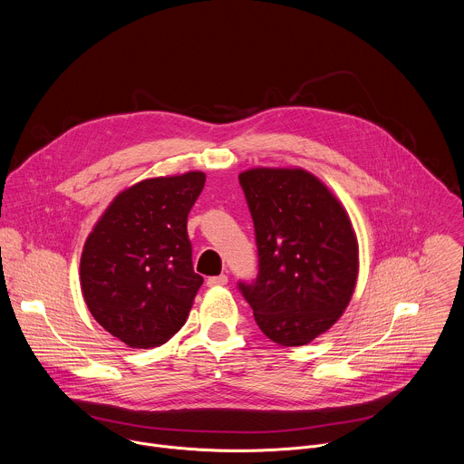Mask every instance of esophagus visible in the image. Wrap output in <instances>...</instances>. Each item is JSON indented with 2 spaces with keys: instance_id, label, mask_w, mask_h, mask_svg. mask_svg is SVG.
Wrapping results in <instances>:
<instances>
[{
  "instance_id": "obj_1",
  "label": "esophagus",
  "mask_w": 464,
  "mask_h": 464,
  "mask_svg": "<svg viewBox=\"0 0 464 464\" xmlns=\"http://www.w3.org/2000/svg\"><path fill=\"white\" fill-rule=\"evenodd\" d=\"M227 285V276H215L208 279V286H224Z\"/></svg>"
}]
</instances>
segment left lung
<instances>
[{
  "label": "left lung",
  "mask_w": 464,
  "mask_h": 464,
  "mask_svg": "<svg viewBox=\"0 0 464 464\" xmlns=\"http://www.w3.org/2000/svg\"><path fill=\"white\" fill-rule=\"evenodd\" d=\"M255 226L258 274L238 290L258 328L285 347L310 343L347 308L358 279V240L347 211L303 169L238 176Z\"/></svg>",
  "instance_id": "8db88e82"
}]
</instances>
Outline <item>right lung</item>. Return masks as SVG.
Wrapping results in <instances>:
<instances>
[{"label": "right lung", "mask_w": 464, "mask_h": 464, "mask_svg": "<svg viewBox=\"0 0 464 464\" xmlns=\"http://www.w3.org/2000/svg\"><path fill=\"white\" fill-rule=\"evenodd\" d=\"M204 172L143 179L115 196L81 256L95 321L131 349H152L183 326L204 277L194 274L187 217Z\"/></svg>", "instance_id": "obj_1"}]
</instances>
